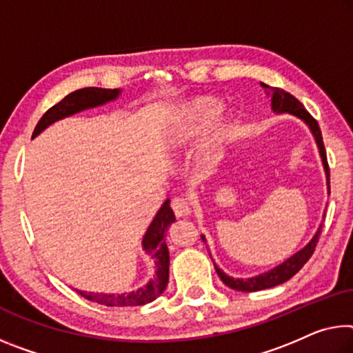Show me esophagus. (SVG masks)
<instances>
[{
    "mask_svg": "<svg viewBox=\"0 0 353 353\" xmlns=\"http://www.w3.org/2000/svg\"><path fill=\"white\" fill-rule=\"evenodd\" d=\"M172 210H174V215L177 218H185L192 214V207H190L188 201L183 198H174L171 203Z\"/></svg>",
    "mask_w": 353,
    "mask_h": 353,
    "instance_id": "1",
    "label": "esophagus"
}]
</instances>
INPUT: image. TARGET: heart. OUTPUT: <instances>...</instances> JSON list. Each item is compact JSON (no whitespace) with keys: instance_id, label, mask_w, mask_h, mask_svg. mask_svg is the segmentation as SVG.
Wrapping results in <instances>:
<instances>
[{"instance_id":"b5f03b06","label":"heart","mask_w":353,"mask_h":353,"mask_svg":"<svg viewBox=\"0 0 353 353\" xmlns=\"http://www.w3.org/2000/svg\"><path fill=\"white\" fill-rule=\"evenodd\" d=\"M220 105V100L214 96H199L188 100L181 108H177L174 116L171 117L165 139L171 146H182V144L192 141L216 114ZM232 138L234 125L231 121L226 117H220V119L212 122L204 133L203 141H201L198 152L199 165L204 170L215 168L225 155V150L231 144Z\"/></svg>"}]
</instances>
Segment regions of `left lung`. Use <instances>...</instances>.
<instances>
[{
    "label": "left lung",
    "mask_w": 353,
    "mask_h": 353,
    "mask_svg": "<svg viewBox=\"0 0 353 353\" xmlns=\"http://www.w3.org/2000/svg\"><path fill=\"white\" fill-rule=\"evenodd\" d=\"M261 86L265 89L267 96H270L273 113H276V114H284V113L292 114V116L297 117V119L303 121L305 124L310 127L312 137H314V139H316L319 155H321V160H322V165H323V171H325L327 190H328V194H330V170H328V163H327V152H325V146H323L322 133H321V128H319L317 121L310 113H307V111L305 110V106L301 105L294 96H290L289 92L283 91V89H279V88L267 86L265 83H261ZM323 216H325V214H323ZM321 231H322V223L319 225L316 234L312 236L310 242H307L303 248L299 250L297 253H294L292 256L288 257L286 261L281 262V264L276 265V267L270 268L268 272L259 273V275L251 276V278L229 276L221 270L220 267L215 264L214 259H212V262H214V267H215V270H216L218 276H220L221 281L225 283L228 288H231L234 290H240V292H257V290L275 288V286H278V284L286 283L288 279L292 278L295 273H297L300 268L306 264L307 259H310L312 253H314V248L317 245L319 236H321ZM201 239H203V242H205L204 236H201Z\"/></svg>",
    "instance_id": "8db88e82"
}]
</instances>
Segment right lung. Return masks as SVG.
Listing matches in <instances>:
<instances>
[{
    "label": "right lung",
    "instance_id": "right-lung-1",
    "mask_svg": "<svg viewBox=\"0 0 353 353\" xmlns=\"http://www.w3.org/2000/svg\"><path fill=\"white\" fill-rule=\"evenodd\" d=\"M121 96V89H103V88H83L75 92H70L59 103L52 106L46 114L41 117L37 125L32 132V138L42 133L48 125L54 124L56 121L64 119L72 114L80 113L89 108H96L108 102H113ZM176 221L174 212L170 207V199H166L154 216L146 234L143 237V250L154 259L155 273L143 288L132 292L124 294H99L86 292V290H77L81 297L99 305L105 306H141L150 303L157 297L163 294L170 279V251H168L165 234L172 223Z\"/></svg>",
    "mask_w": 353,
    "mask_h": 353
}]
</instances>
